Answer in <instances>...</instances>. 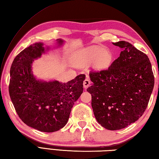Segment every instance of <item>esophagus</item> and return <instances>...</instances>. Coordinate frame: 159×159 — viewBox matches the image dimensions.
I'll return each instance as SVG.
<instances>
[{
	"label": "esophagus",
	"instance_id": "34e87169",
	"mask_svg": "<svg viewBox=\"0 0 159 159\" xmlns=\"http://www.w3.org/2000/svg\"><path fill=\"white\" fill-rule=\"evenodd\" d=\"M91 85V81L89 78H86L83 82V86L84 89H87L89 86Z\"/></svg>",
	"mask_w": 159,
	"mask_h": 159
}]
</instances>
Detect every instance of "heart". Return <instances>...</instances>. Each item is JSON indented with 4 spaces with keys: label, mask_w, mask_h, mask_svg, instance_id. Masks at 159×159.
<instances>
[{
    "label": "heart",
    "mask_w": 159,
    "mask_h": 159,
    "mask_svg": "<svg viewBox=\"0 0 159 159\" xmlns=\"http://www.w3.org/2000/svg\"><path fill=\"white\" fill-rule=\"evenodd\" d=\"M113 61L111 52L106 51L104 48L93 46L77 52L73 57V64L76 67L86 68L93 64L95 69L105 70Z\"/></svg>",
    "instance_id": "heart-1"
}]
</instances>
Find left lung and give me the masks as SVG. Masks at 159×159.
Listing matches in <instances>:
<instances>
[{
  "mask_svg": "<svg viewBox=\"0 0 159 159\" xmlns=\"http://www.w3.org/2000/svg\"><path fill=\"white\" fill-rule=\"evenodd\" d=\"M122 49L107 70L89 73L91 106L97 121L107 129L118 130L136 122L145 112L154 77L145 53L125 41L113 43Z\"/></svg>",
  "mask_w": 159,
  "mask_h": 159,
  "instance_id": "left-lung-1",
  "label": "left lung"
}]
</instances>
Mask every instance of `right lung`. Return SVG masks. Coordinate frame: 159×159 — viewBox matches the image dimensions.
<instances>
[{"mask_svg":"<svg viewBox=\"0 0 159 159\" xmlns=\"http://www.w3.org/2000/svg\"><path fill=\"white\" fill-rule=\"evenodd\" d=\"M59 46L64 43L57 39ZM35 43L22 50L11 64L9 93L15 110L28 126L43 132H54L66 125L73 104L83 93L85 75L66 83L39 80L32 64L47 50Z\"/></svg>","mask_w":159,"mask_h":159,"instance_id":"right-lung-1","label":"right lung"}]
</instances>
